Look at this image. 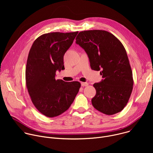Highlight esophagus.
<instances>
[{"instance_id":"34e87169","label":"esophagus","mask_w":153,"mask_h":153,"mask_svg":"<svg viewBox=\"0 0 153 153\" xmlns=\"http://www.w3.org/2000/svg\"><path fill=\"white\" fill-rule=\"evenodd\" d=\"M81 85H82V86H88V83H87V82H82Z\"/></svg>"}]
</instances>
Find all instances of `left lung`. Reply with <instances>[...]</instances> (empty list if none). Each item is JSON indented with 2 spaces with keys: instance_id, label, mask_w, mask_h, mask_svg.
Here are the masks:
<instances>
[{
  "instance_id": "1",
  "label": "left lung",
  "mask_w": 153,
  "mask_h": 153,
  "mask_svg": "<svg viewBox=\"0 0 153 153\" xmlns=\"http://www.w3.org/2000/svg\"><path fill=\"white\" fill-rule=\"evenodd\" d=\"M76 43L88 54L91 68L100 71L103 79L93 86L96 90L91 99L99 111L113 115L126 105L133 88V78L126 51L121 42L105 30L80 32Z\"/></svg>"
}]
</instances>
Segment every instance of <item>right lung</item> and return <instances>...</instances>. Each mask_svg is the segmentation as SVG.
<instances>
[{
  "mask_svg": "<svg viewBox=\"0 0 153 153\" xmlns=\"http://www.w3.org/2000/svg\"><path fill=\"white\" fill-rule=\"evenodd\" d=\"M78 31L53 32L37 37L30 50L25 70L31 100L42 114L54 117L66 111L80 88L79 82L56 80V71L63 70V56Z\"/></svg>",
  "mask_w": 153,
  "mask_h": 153,
  "instance_id": "1",
  "label": "right lung"
}]
</instances>
